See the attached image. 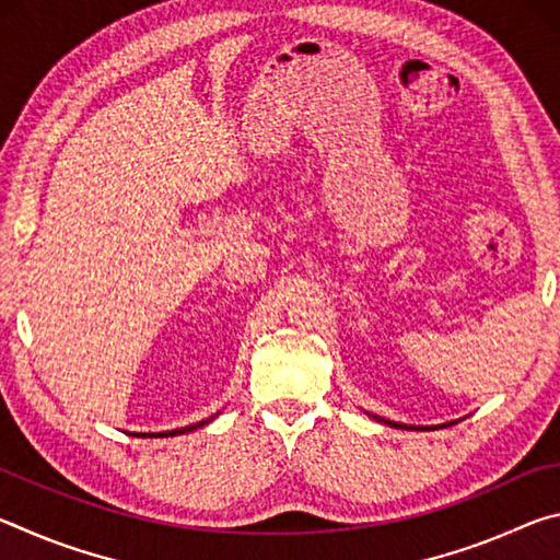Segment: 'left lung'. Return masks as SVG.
<instances>
[{
  "label": "left lung",
  "instance_id": "obj_1",
  "mask_svg": "<svg viewBox=\"0 0 560 560\" xmlns=\"http://www.w3.org/2000/svg\"><path fill=\"white\" fill-rule=\"evenodd\" d=\"M371 415V412H368ZM373 420H377V422H385V424H390V428H395V430H438V428H450V424H454V422H444V424H438V428H422V424H402V422H390V420H385V417H377V415H371Z\"/></svg>",
  "mask_w": 560,
  "mask_h": 560
}]
</instances>
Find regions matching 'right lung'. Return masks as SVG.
<instances>
[{"mask_svg":"<svg viewBox=\"0 0 560 560\" xmlns=\"http://www.w3.org/2000/svg\"><path fill=\"white\" fill-rule=\"evenodd\" d=\"M217 415H220V412H217ZM217 415L207 417V420H200V422H195V424H187V428L170 430V432H136V434H138V438H175V434H185V432H195V430L205 428V424H210Z\"/></svg>","mask_w":560,"mask_h":560,"instance_id":"add662e5","label":"right lung"}]
</instances>
